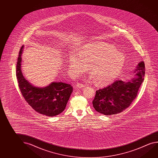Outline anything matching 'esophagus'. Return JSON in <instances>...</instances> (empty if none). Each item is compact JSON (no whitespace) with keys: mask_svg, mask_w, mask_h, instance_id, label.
I'll return each instance as SVG.
<instances>
[{"mask_svg":"<svg viewBox=\"0 0 158 158\" xmlns=\"http://www.w3.org/2000/svg\"><path fill=\"white\" fill-rule=\"evenodd\" d=\"M76 85H77V86L79 88H83L85 86V85H84V84H81V83H77Z\"/></svg>","mask_w":158,"mask_h":158,"instance_id":"34e87169","label":"esophagus"}]
</instances>
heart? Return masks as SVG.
<instances>
[{
  "instance_id": "obj_1",
  "label": "heart",
  "mask_w": 158,
  "mask_h": 158,
  "mask_svg": "<svg viewBox=\"0 0 158 158\" xmlns=\"http://www.w3.org/2000/svg\"><path fill=\"white\" fill-rule=\"evenodd\" d=\"M126 58L115 47L104 42L86 44L80 54L73 53L69 58L70 69L81 74L90 67V78L98 85L110 84L118 77L124 68Z\"/></svg>"
}]
</instances>
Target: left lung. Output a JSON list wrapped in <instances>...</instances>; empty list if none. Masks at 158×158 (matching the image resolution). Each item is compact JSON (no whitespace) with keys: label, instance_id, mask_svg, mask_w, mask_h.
<instances>
[{"label":"left lung","instance_id":"obj_1","mask_svg":"<svg viewBox=\"0 0 158 158\" xmlns=\"http://www.w3.org/2000/svg\"><path fill=\"white\" fill-rule=\"evenodd\" d=\"M135 77L128 81L117 80L106 88L96 91L93 101L96 111L105 115L116 114L128 108L135 98L145 74V64L142 61L133 72Z\"/></svg>","mask_w":158,"mask_h":158}]
</instances>
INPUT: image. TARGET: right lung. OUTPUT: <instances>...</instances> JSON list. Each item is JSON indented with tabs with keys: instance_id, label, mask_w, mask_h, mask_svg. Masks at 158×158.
I'll use <instances>...</instances> for the list:
<instances>
[{
	"instance_id": "add662e5",
	"label": "right lung",
	"mask_w": 158,
	"mask_h": 158,
	"mask_svg": "<svg viewBox=\"0 0 158 158\" xmlns=\"http://www.w3.org/2000/svg\"><path fill=\"white\" fill-rule=\"evenodd\" d=\"M21 47L16 64V75L19 87L26 102L40 114L53 117L62 113L72 93V86L62 82H52L44 88L36 87L29 83L21 71Z\"/></svg>"
}]
</instances>
